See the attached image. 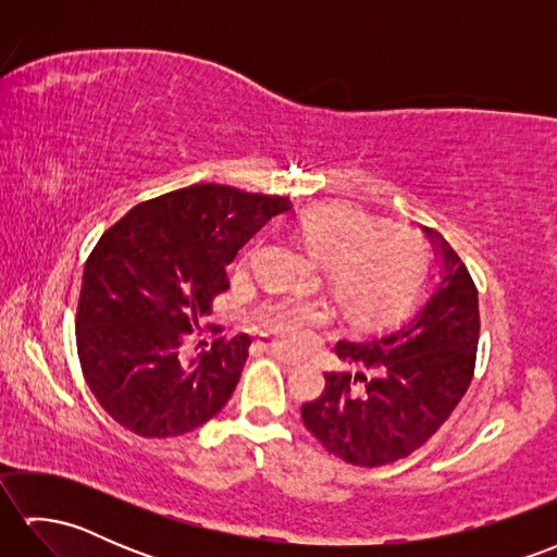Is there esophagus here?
Here are the masks:
<instances>
[{
  "label": "esophagus",
  "instance_id": "34e87169",
  "mask_svg": "<svg viewBox=\"0 0 557 557\" xmlns=\"http://www.w3.org/2000/svg\"><path fill=\"white\" fill-rule=\"evenodd\" d=\"M256 345H258L260 349H263V351L272 354V357H277L282 363H287V366H297V363H299V357H297V354L287 351V349L282 347V345H275V342H265V339H260V342H256Z\"/></svg>",
  "mask_w": 557,
  "mask_h": 557
}]
</instances>
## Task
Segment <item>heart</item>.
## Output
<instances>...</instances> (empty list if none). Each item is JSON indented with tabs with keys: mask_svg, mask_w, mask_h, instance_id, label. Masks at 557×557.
I'll use <instances>...</instances> for the list:
<instances>
[{
	"mask_svg": "<svg viewBox=\"0 0 557 557\" xmlns=\"http://www.w3.org/2000/svg\"><path fill=\"white\" fill-rule=\"evenodd\" d=\"M297 236L323 263L325 285L351 323H371L399 311L417 294L425 253L417 236L381 232L369 212L347 203L313 206L297 220ZM260 321L280 339L299 345L327 321L325 304L277 297L260 309Z\"/></svg>",
	"mask_w": 557,
	"mask_h": 557,
	"instance_id": "obj_1",
	"label": "heart"
}]
</instances>
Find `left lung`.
<instances>
[{
    "label": "left lung",
    "mask_w": 557,
    "mask_h": 557,
    "mask_svg": "<svg viewBox=\"0 0 557 557\" xmlns=\"http://www.w3.org/2000/svg\"><path fill=\"white\" fill-rule=\"evenodd\" d=\"M433 268L399 321L339 339L351 371L325 373L323 395L301 407L304 425L335 457L381 467L411 455L465 397L479 345V292L443 234L421 227Z\"/></svg>",
    "instance_id": "1"
}]
</instances>
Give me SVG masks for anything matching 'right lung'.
<instances>
[{
  "label": "right lung",
  "mask_w": 557,
  "mask_h": 557,
  "mask_svg": "<svg viewBox=\"0 0 557 557\" xmlns=\"http://www.w3.org/2000/svg\"><path fill=\"white\" fill-rule=\"evenodd\" d=\"M287 210L289 198L196 184L138 203L100 236L83 265L76 347L90 393L126 431L184 435L227 405L251 337L191 357L184 342L230 287L224 265Z\"/></svg>",
  "instance_id": "right-lung-1"
}]
</instances>
